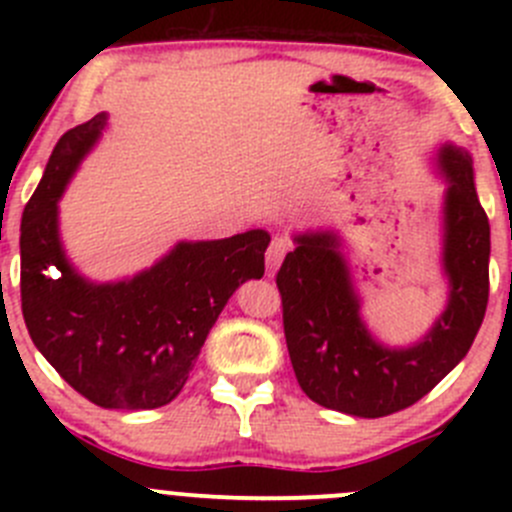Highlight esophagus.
Returning a JSON list of instances; mask_svg holds the SVG:
<instances>
[{
	"mask_svg": "<svg viewBox=\"0 0 512 512\" xmlns=\"http://www.w3.org/2000/svg\"><path fill=\"white\" fill-rule=\"evenodd\" d=\"M292 250V242L287 240L285 235H275L270 240V247H267V272H275L280 267V262L285 260L287 252Z\"/></svg>",
	"mask_w": 512,
	"mask_h": 512,
	"instance_id": "34e87169",
	"label": "esophagus"
}]
</instances>
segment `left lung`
Here are the masks:
<instances>
[{
	"label": "left lung",
	"instance_id": "left-lung-1",
	"mask_svg": "<svg viewBox=\"0 0 512 512\" xmlns=\"http://www.w3.org/2000/svg\"><path fill=\"white\" fill-rule=\"evenodd\" d=\"M448 178L443 267L451 280L446 312L421 344L386 349L359 319L349 270L329 232L299 235L277 272L287 352L304 394L349 416L381 418L409 409L471 349L488 307L490 225L473 185L471 156L441 151Z\"/></svg>",
	"mask_w": 512,
	"mask_h": 512
}]
</instances>
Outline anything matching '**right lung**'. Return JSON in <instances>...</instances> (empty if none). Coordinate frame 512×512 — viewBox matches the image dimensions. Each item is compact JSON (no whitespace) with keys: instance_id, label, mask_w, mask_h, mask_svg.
<instances>
[{"instance_id":"add662e5","label":"right lung","mask_w":512,"mask_h":512,"mask_svg":"<svg viewBox=\"0 0 512 512\" xmlns=\"http://www.w3.org/2000/svg\"><path fill=\"white\" fill-rule=\"evenodd\" d=\"M106 126V113L54 146L22 215V314L29 337L61 379L101 409L170 404L188 381L215 319L245 280L265 275L270 235L180 242L128 282L91 285L66 262L56 200Z\"/></svg>"}]
</instances>
